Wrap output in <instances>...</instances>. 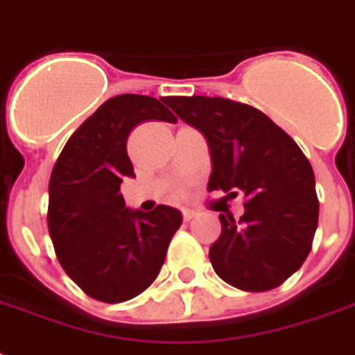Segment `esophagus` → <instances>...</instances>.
I'll return each mask as SVG.
<instances>
[{"instance_id": "34e87169", "label": "esophagus", "mask_w": 355, "mask_h": 355, "mask_svg": "<svg viewBox=\"0 0 355 355\" xmlns=\"http://www.w3.org/2000/svg\"><path fill=\"white\" fill-rule=\"evenodd\" d=\"M195 217V211L193 210H182V219L184 221H191Z\"/></svg>"}]
</instances>
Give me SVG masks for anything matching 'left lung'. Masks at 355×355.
Returning <instances> with one entry per match:
<instances>
[{
    "label": "left lung",
    "mask_w": 355,
    "mask_h": 355,
    "mask_svg": "<svg viewBox=\"0 0 355 355\" xmlns=\"http://www.w3.org/2000/svg\"><path fill=\"white\" fill-rule=\"evenodd\" d=\"M210 145L208 191L243 195L245 214L219 216L210 247L219 278L243 291L282 286L308 258L319 223L315 175L295 139L261 110L225 97H167Z\"/></svg>",
    "instance_id": "obj_1"
}]
</instances>
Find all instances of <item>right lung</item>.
Returning a JSON list of instances; mask_svg holds the SVG:
<instances>
[{"instance_id": "obj_1", "label": "right lung", "mask_w": 355, "mask_h": 355, "mask_svg": "<svg viewBox=\"0 0 355 355\" xmlns=\"http://www.w3.org/2000/svg\"><path fill=\"white\" fill-rule=\"evenodd\" d=\"M175 123L158 99L110 97L80 125L49 178L47 228L66 275L99 302L138 297L160 272L182 216L169 206L130 211L119 193L134 177L128 134L144 121Z\"/></svg>"}]
</instances>
